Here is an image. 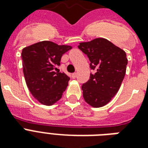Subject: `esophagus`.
<instances>
[{"label": "esophagus", "instance_id": "34e87169", "mask_svg": "<svg viewBox=\"0 0 148 148\" xmlns=\"http://www.w3.org/2000/svg\"><path fill=\"white\" fill-rule=\"evenodd\" d=\"M77 76V73H74V74H72V78H76Z\"/></svg>", "mask_w": 148, "mask_h": 148}]
</instances>
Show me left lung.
I'll use <instances>...</instances> for the list:
<instances>
[{
  "label": "left lung",
  "instance_id": "left-lung-1",
  "mask_svg": "<svg viewBox=\"0 0 148 148\" xmlns=\"http://www.w3.org/2000/svg\"><path fill=\"white\" fill-rule=\"evenodd\" d=\"M78 48L89 58L90 79L81 86L84 101L94 108L109 103L117 94L125 76L127 54L104 38L80 43Z\"/></svg>",
  "mask_w": 148,
  "mask_h": 148
}]
</instances>
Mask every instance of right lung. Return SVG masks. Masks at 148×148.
I'll return each mask as SVG.
<instances>
[{
  "label": "right lung",
  "mask_w": 148,
  "mask_h": 148,
  "mask_svg": "<svg viewBox=\"0 0 148 148\" xmlns=\"http://www.w3.org/2000/svg\"><path fill=\"white\" fill-rule=\"evenodd\" d=\"M72 47L44 40L22 50L23 71L27 86L40 103L52 105L59 101L70 77L58 69L61 57Z\"/></svg>",
  "instance_id": "right-lung-1"
}]
</instances>
